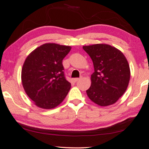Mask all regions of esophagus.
<instances>
[{
    "label": "esophagus",
    "mask_w": 149,
    "mask_h": 149,
    "mask_svg": "<svg viewBox=\"0 0 149 149\" xmlns=\"http://www.w3.org/2000/svg\"><path fill=\"white\" fill-rule=\"evenodd\" d=\"M80 79H81V78H75V79H73V81H74V83H76V82H77L78 81H79Z\"/></svg>",
    "instance_id": "obj_1"
}]
</instances>
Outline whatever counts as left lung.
Returning <instances> with one entry per match:
<instances>
[{
	"label": "left lung",
	"instance_id": "left-lung-1",
	"mask_svg": "<svg viewBox=\"0 0 149 149\" xmlns=\"http://www.w3.org/2000/svg\"><path fill=\"white\" fill-rule=\"evenodd\" d=\"M83 48L91 58L95 70L91 87L86 91L87 96L100 106L114 104L124 95L130 81L126 58L120 49L109 44H93Z\"/></svg>",
	"mask_w": 149,
	"mask_h": 149
}]
</instances>
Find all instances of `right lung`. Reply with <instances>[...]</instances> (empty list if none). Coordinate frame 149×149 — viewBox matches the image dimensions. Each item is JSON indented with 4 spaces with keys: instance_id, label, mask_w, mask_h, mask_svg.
<instances>
[{
    "instance_id": "obj_1",
    "label": "right lung",
    "mask_w": 149,
    "mask_h": 149,
    "mask_svg": "<svg viewBox=\"0 0 149 149\" xmlns=\"http://www.w3.org/2000/svg\"><path fill=\"white\" fill-rule=\"evenodd\" d=\"M70 49L69 46L46 43L25 59L21 70L23 87L40 108H55L67 95L71 84L64 77L62 60Z\"/></svg>"
}]
</instances>
